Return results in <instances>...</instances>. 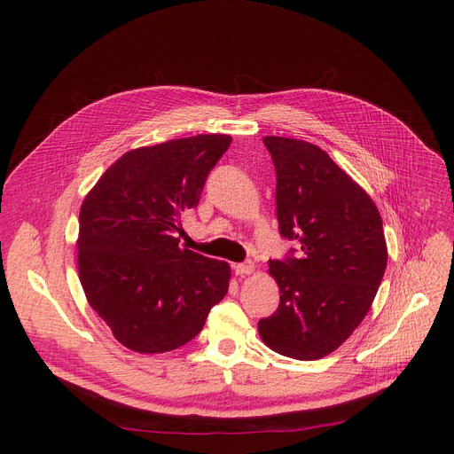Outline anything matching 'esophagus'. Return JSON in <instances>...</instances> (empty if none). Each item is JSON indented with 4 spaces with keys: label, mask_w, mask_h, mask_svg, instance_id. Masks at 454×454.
Returning <instances> with one entry per match:
<instances>
[{
    "label": "esophagus",
    "mask_w": 454,
    "mask_h": 454,
    "mask_svg": "<svg viewBox=\"0 0 454 454\" xmlns=\"http://www.w3.org/2000/svg\"><path fill=\"white\" fill-rule=\"evenodd\" d=\"M233 272H235L237 276H250V274L254 272V263H252V261H247V263L235 265V267H233Z\"/></svg>",
    "instance_id": "34e87169"
}]
</instances>
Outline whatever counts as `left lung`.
<instances>
[{
  "instance_id": "8db88e82",
  "label": "left lung",
  "mask_w": 454,
  "mask_h": 454,
  "mask_svg": "<svg viewBox=\"0 0 454 454\" xmlns=\"http://www.w3.org/2000/svg\"><path fill=\"white\" fill-rule=\"evenodd\" d=\"M263 143L276 167L279 231L301 252L269 261L279 307L257 331L272 351L317 361L340 348L370 311L388 259L383 219L320 147L281 136Z\"/></svg>"
}]
</instances>
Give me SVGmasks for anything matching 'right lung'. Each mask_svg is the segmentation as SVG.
I'll use <instances>...</instances> for the list:
<instances>
[{
  "instance_id": "1",
  "label": "right lung",
  "mask_w": 454,
  "mask_h": 454,
  "mask_svg": "<svg viewBox=\"0 0 454 454\" xmlns=\"http://www.w3.org/2000/svg\"><path fill=\"white\" fill-rule=\"evenodd\" d=\"M230 143L226 134H199L132 149L82 200L81 285L115 340L136 353L187 344L228 293L226 261L182 248L175 233Z\"/></svg>"
}]
</instances>
